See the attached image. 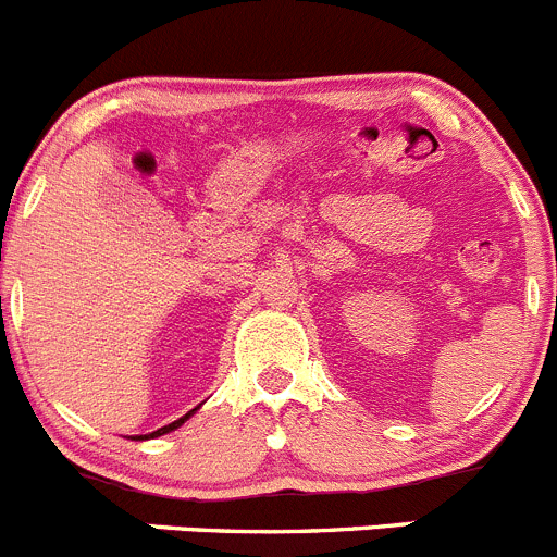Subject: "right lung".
<instances>
[{
	"instance_id": "right-lung-1",
	"label": "right lung",
	"mask_w": 557,
	"mask_h": 557,
	"mask_svg": "<svg viewBox=\"0 0 557 557\" xmlns=\"http://www.w3.org/2000/svg\"><path fill=\"white\" fill-rule=\"evenodd\" d=\"M195 411H197V409H191V411H189V414H184V417H181V420H175V422H170V425H164V428H159V431H153V433H148V436H137V442H140V438H157V436H164V433H170V431H175V428H181V425H184V422H186V420H189V417H191V414H195Z\"/></svg>"
}]
</instances>
